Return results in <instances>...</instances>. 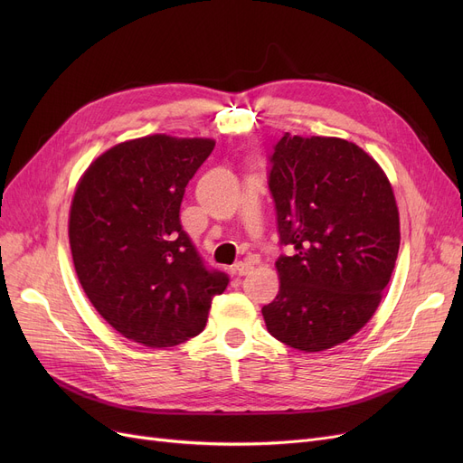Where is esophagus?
Here are the masks:
<instances>
[{"label":"esophagus","instance_id":"esophagus-1","mask_svg":"<svg viewBox=\"0 0 463 463\" xmlns=\"http://www.w3.org/2000/svg\"><path fill=\"white\" fill-rule=\"evenodd\" d=\"M251 270H253V264L248 262V260H238V262L232 266V272H234L236 276H248Z\"/></svg>","mask_w":463,"mask_h":463}]
</instances>
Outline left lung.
<instances>
[{"instance_id": "1", "label": "left lung", "mask_w": 463, "mask_h": 463, "mask_svg": "<svg viewBox=\"0 0 463 463\" xmlns=\"http://www.w3.org/2000/svg\"><path fill=\"white\" fill-rule=\"evenodd\" d=\"M279 244V293L262 307L281 344L317 353L375 313L400 250L398 206L383 168L356 144L285 133L269 157Z\"/></svg>"}]
</instances>
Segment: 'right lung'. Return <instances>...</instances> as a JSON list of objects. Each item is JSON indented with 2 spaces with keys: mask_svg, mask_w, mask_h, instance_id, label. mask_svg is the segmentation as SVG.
<instances>
[{
  "mask_svg": "<svg viewBox=\"0 0 463 463\" xmlns=\"http://www.w3.org/2000/svg\"><path fill=\"white\" fill-rule=\"evenodd\" d=\"M213 146L166 135L121 142L88 166L72 197L69 244L84 293L114 330L146 347L199 335L229 285L180 223L185 185Z\"/></svg>",
  "mask_w": 463,
  "mask_h": 463,
  "instance_id": "add662e5",
  "label": "right lung"
}]
</instances>
